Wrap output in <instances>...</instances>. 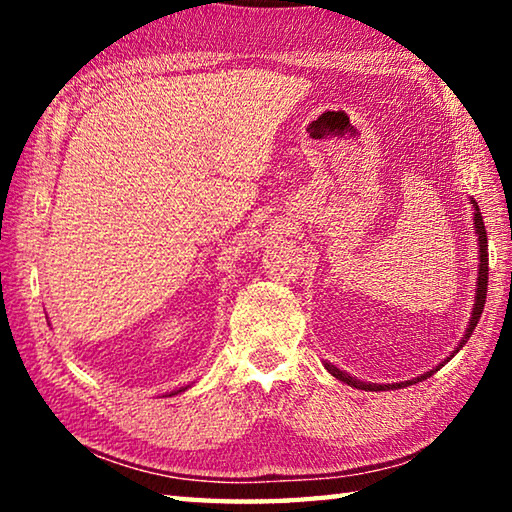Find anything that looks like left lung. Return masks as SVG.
Segmentation results:
<instances>
[{"instance_id":"left-lung-1","label":"left lung","mask_w":512,"mask_h":512,"mask_svg":"<svg viewBox=\"0 0 512 512\" xmlns=\"http://www.w3.org/2000/svg\"><path fill=\"white\" fill-rule=\"evenodd\" d=\"M470 203L474 205V230H476V237H479V277H476L474 307H472L470 325H467V329H465V334H463L461 343L456 345L454 352L449 354V357H447L443 363H447L449 359H452L454 354H456L458 350H461L463 345L467 343V339H470L472 332H474V327H476V323H479V318H481V314H483L485 296H488V235H485V225H483V216H481V212H479V205H476V201H470ZM443 363H440V366H443ZM440 366H436V368L429 370V372H424V375L415 377V379L400 381V384H370V381H361V379L352 377V375H348V372H343L341 368H336V366H332V363H327V361H325V368H327L329 372H332V375H334L336 379L343 381V384H348V386L361 388V391H388V388H391V391H395V388H404V386L418 384V381L427 379V377H431V375H433V372L440 370Z\"/></svg>"}]
</instances>
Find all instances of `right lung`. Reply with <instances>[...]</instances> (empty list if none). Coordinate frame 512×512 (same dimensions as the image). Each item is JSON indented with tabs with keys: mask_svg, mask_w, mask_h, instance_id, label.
Segmentation results:
<instances>
[{
	"mask_svg": "<svg viewBox=\"0 0 512 512\" xmlns=\"http://www.w3.org/2000/svg\"><path fill=\"white\" fill-rule=\"evenodd\" d=\"M187 388H189V386H183V388H178V391H173V393H169V397H171V395H178V393H183V391H187ZM164 397H167V395H164Z\"/></svg>",
	"mask_w": 512,
	"mask_h": 512,
	"instance_id": "add662e5",
	"label": "right lung"
}]
</instances>
